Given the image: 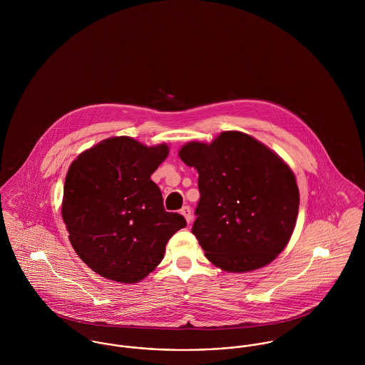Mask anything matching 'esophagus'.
Returning <instances> with one entry per match:
<instances>
[{"mask_svg":"<svg viewBox=\"0 0 365 365\" xmlns=\"http://www.w3.org/2000/svg\"><path fill=\"white\" fill-rule=\"evenodd\" d=\"M181 215H184V217H185V220H187L188 223L192 222V210H191L190 207H182V208H181Z\"/></svg>","mask_w":365,"mask_h":365,"instance_id":"1","label":"esophagus"}]
</instances>
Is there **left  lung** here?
<instances>
[{
    "label": "left lung",
    "mask_w": 365,
    "mask_h": 365,
    "mask_svg": "<svg viewBox=\"0 0 365 365\" xmlns=\"http://www.w3.org/2000/svg\"><path fill=\"white\" fill-rule=\"evenodd\" d=\"M178 156L198 171L201 198L192 233L212 264L246 272L285 249L297 223L299 190L281 157L233 130L212 143L190 142Z\"/></svg>",
    "instance_id": "left-lung-1"
}]
</instances>
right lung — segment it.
Segmentation results:
<instances>
[{
  "label": "right lung",
  "mask_w": 365,
  "mask_h": 365,
  "mask_svg": "<svg viewBox=\"0 0 365 365\" xmlns=\"http://www.w3.org/2000/svg\"><path fill=\"white\" fill-rule=\"evenodd\" d=\"M168 156L167 145L109 138L83 152L66 175L61 216L68 239L93 271L135 284L149 275L170 237L187 226L182 215L165 212L150 180Z\"/></svg>",
  "instance_id": "obj_1"
}]
</instances>
